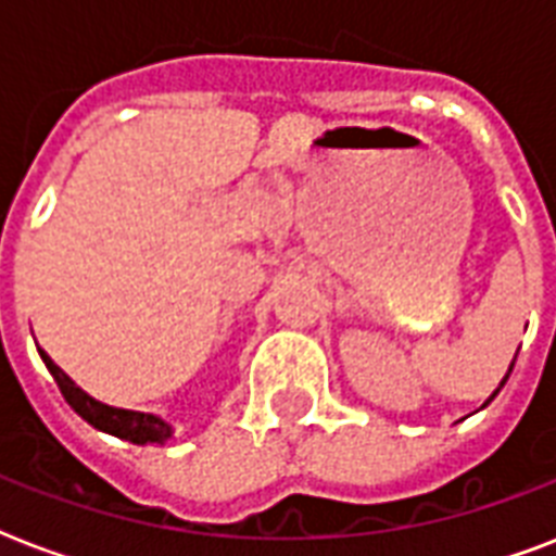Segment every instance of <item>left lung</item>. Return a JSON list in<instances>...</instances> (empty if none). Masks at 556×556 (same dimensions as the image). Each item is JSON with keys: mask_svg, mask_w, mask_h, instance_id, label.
Returning <instances> with one entry per match:
<instances>
[{"mask_svg": "<svg viewBox=\"0 0 556 556\" xmlns=\"http://www.w3.org/2000/svg\"><path fill=\"white\" fill-rule=\"evenodd\" d=\"M510 369H514V364H510ZM505 380H508V375H505ZM505 380H502V383H505ZM502 383H500V387H502ZM491 397H496V392H493Z\"/></svg>", "mask_w": 556, "mask_h": 556, "instance_id": "8db88e82", "label": "left lung"}]
</instances>
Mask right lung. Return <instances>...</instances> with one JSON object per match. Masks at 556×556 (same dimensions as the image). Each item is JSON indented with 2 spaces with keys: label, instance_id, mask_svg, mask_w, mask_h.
Listing matches in <instances>:
<instances>
[{
  "label": "right lung",
  "instance_id": "add662e5",
  "mask_svg": "<svg viewBox=\"0 0 556 556\" xmlns=\"http://www.w3.org/2000/svg\"><path fill=\"white\" fill-rule=\"evenodd\" d=\"M39 355L46 361L48 371L54 375L56 387L63 392V397L72 404V409L77 415H83L91 427H98L103 432H112L117 439L132 441V444H164V441L173 435V427H169L164 418L152 413H138V409H121V406H109L98 397H91L89 392H83L77 383H74L68 375H65L60 366L51 361V357L39 349Z\"/></svg>",
  "mask_w": 556,
  "mask_h": 556
}]
</instances>
